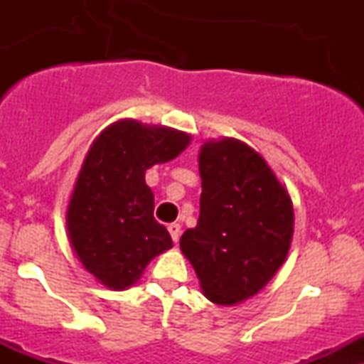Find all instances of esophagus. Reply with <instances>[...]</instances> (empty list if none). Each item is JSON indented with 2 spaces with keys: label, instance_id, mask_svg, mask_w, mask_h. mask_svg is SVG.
Instances as JSON below:
<instances>
[{
  "label": "esophagus",
  "instance_id": "obj_1",
  "mask_svg": "<svg viewBox=\"0 0 364 364\" xmlns=\"http://www.w3.org/2000/svg\"><path fill=\"white\" fill-rule=\"evenodd\" d=\"M168 232H171V237H172V241H178L179 240V234H181V225H179V223H168Z\"/></svg>",
  "mask_w": 364,
  "mask_h": 364
}]
</instances>
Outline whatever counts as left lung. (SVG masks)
<instances>
[{
	"instance_id": "left-lung-1",
	"label": "left lung",
	"mask_w": 364,
	"mask_h": 364,
	"mask_svg": "<svg viewBox=\"0 0 364 364\" xmlns=\"http://www.w3.org/2000/svg\"><path fill=\"white\" fill-rule=\"evenodd\" d=\"M199 172V222L179 247L209 301L241 303L284 264L294 232L292 200L266 160L237 139L205 142Z\"/></svg>"
}]
</instances>
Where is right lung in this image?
Returning a JSON list of instances; mask_svg holds the SVG:
<instances>
[{
	"instance_id": "obj_1",
	"label": "right lung",
	"mask_w": 364,
	"mask_h": 364,
	"mask_svg": "<svg viewBox=\"0 0 364 364\" xmlns=\"http://www.w3.org/2000/svg\"><path fill=\"white\" fill-rule=\"evenodd\" d=\"M190 135L167 127L121 119L91 144L67 211L70 243L87 273L124 291L149 260L172 247L171 234L153 216L155 196L146 171L174 160Z\"/></svg>"
}]
</instances>
